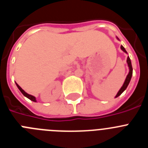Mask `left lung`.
Returning a JSON list of instances; mask_svg holds the SVG:
<instances>
[{
	"label": "left lung",
	"mask_w": 148,
	"mask_h": 148,
	"mask_svg": "<svg viewBox=\"0 0 148 148\" xmlns=\"http://www.w3.org/2000/svg\"><path fill=\"white\" fill-rule=\"evenodd\" d=\"M121 49H122V50L124 51L125 53H127L126 50H125V49L124 48V47H123V46H121ZM127 62L128 66H129V69H130V72H129V73H128V75H127V78H126V79H125V83H124V84L122 85L121 88L119 90V91L118 92L117 95H116V98L118 97V96H119V95H121V94L122 93V92H124L125 90H126V88L127 87L128 84H129V83H130V79H131L132 75H133V67H132L131 61H130V58H129V57H127Z\"/></svg>",
	"instance_id": "left-lung-1"
}]
</instances>
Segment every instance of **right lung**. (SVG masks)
<instances>
[{"mask_svg":"<svg viewBox=\"0 0 148 148\" xmlns=\"http://www.w3.org/2000/svg\"><path fill=\"white\" fill-rule=\"evenodd\" d=\"M16 85H17V87H18V88L19 89V90H20V91L22 92V94H23V95H24V96H26V97H27V98H28L29 99H30V100L32 101H35H35H36V99H35V97H34L33 95H29V94L27 93V92H26L25 91H24V90H23V89H22L21 87H20V86L18 85V84L17 83H16Z\"/></svg>","mask_w":148,"mask_h":148,"instance_id":"add662e5","label":"right lung"}]
</instances>
